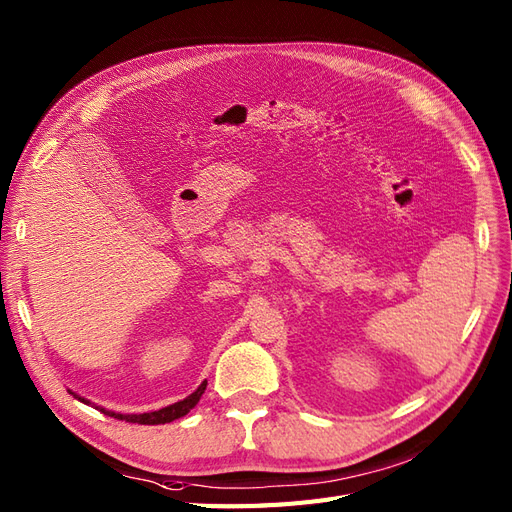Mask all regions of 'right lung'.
Wrapping results in <instances>:
<instances>
[{
    "instance_id": "add662e5",
    "label": "right lung",
    "mask_w": 512,
    "mask_h": 512,
    "mask_svg": "<svg viewBox=\"0 0 512 512\" xmlns=\"http://www.w3.org/2000/svg\"><path fill=\"white\" fill-rule=\"evenodd\" d=\"M206 381L197 387L191 395H187L185 400H180V402H176V404H170V406H166V408H159V410H153V412H142V415H121V412H112V410H106V408H100V406H95L97 410L100 412H104V415H108V417H114V419H119V421H129V423H140V425H163V423H170V421H174V419H180V417H185L187 412L200 402V398H202V393L206 391ZM72 393V391H70ZM74 398H78L76 393H72ZM80 402H85V404H91L89 400H85V398H78Z\"/></svg>"
}]
</instances>
